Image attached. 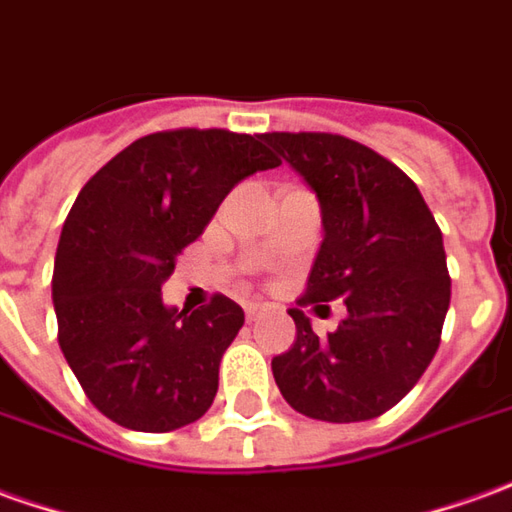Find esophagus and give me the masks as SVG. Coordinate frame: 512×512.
I'll return each mask as SVG.
<instances>
[{
	"label": "esophagus",
	"instance_id": "34e87169",
	"mask_svg": "<svg viewBox=\"0 0 512 512\" xmlns=\"http://www.w3.org/2000/svg\"><path fill=\"white\" fill-rule=\"evenodd\" d=\"M244 313H246V321H257V318L266 316L268 305H263V302H246Z\"/></svg>",
	"mask_w": 512,
	"mask_h": 512
}]
</instances>
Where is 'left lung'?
Instances as JSON below:
<instances>
[{"label":"left lung","mask_w":512,"mask_h":512,"mask_svg":"<svg viewBox=\"0 0 512 512\" xmlns=\"http://www.w3.org/2000/svg\"><path fill=\"white\" fill-rule=\"evenodd\" d=\"M316 191L324 241L299 307L296 343L271 360L302 416L349 424L402 402L441 343L452 280L441 227L391 160L332 132L260 135ZM343 298L347 318L318 339L302 306Z\"/></svg>","instance_id":"obj_1"}]
</instances>
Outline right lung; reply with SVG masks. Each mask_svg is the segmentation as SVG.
<instances>
[{"mask_svg":"<svg viewBox=\"0 0 512 512\" xmlns=\"http://www.w3.org/2000/svg\"><path fill=\"white\" fill-rule=\"evenodd\" d=\"M280 166L260 135L180 127L144 135L82 185L52 274L57 343L91 405L127 430L171 432L207 413L244 310L213 293L163 305L182 249L238 182Z\"/></svg>","mask_w":512,"mask_h":512,"instance_id":"obj_1","label":"right lung"}]
</instances>
